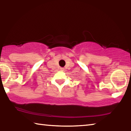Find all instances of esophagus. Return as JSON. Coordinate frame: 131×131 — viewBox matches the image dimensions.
Masks as SVG:
<instances>
[{"label":"esophagus","mask_w":131,"mask_h":131,"mask_svg":"<svg viewBox=\"0 0 131 131\" xmlns=\"http://www.w3.org/2000/svg\"><path fill=\"white\" fill-rule=\"evenodd\" d=\"M60 70H61V71H63V70H64V68H60Z\"/></svg>","instance_id":"obj_1"}]
</instances>
